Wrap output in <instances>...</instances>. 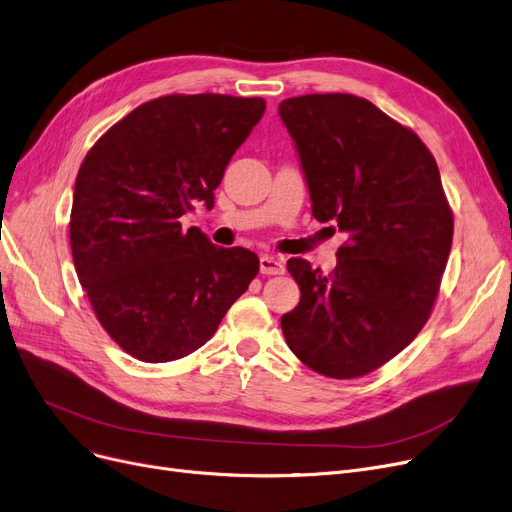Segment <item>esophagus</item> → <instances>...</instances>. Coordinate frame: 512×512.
<instances>
[{
    "mask_svg": "<svg viewBox=\"0 0 512 512\" xmlns=\"http://www.w3.org/2000/svg\"><path fill=\"white\" fill-rule=\"evenodd\" d=\"M259 270L261 274L265 276H278V274H284V261L278 259V257H270V255H263L259 259Z\"/></svg>",
    "mask_w": 512,
    "mask_h": 512,
    "instance_id": "34e87169",
    "label": "esophagus"
}]
</instances>
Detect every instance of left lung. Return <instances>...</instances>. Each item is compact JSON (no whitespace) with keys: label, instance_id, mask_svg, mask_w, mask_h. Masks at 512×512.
<instances>
[{"label":"left lung","instance_id":"obj_1","mask_svg":"<svg viewBox=\"0 0 512 512\" xmlns=\"http://www.w3.org/2000/svg\"><path fill=\"white\" fill-rule=\"evenodd\" d=\"M278 115L311 215L347 234L328 276L288 259L301 299L280 320L284 339L311 370L355 379L408 347L429 320L454 217L429 148L372 102L309 94L282 100Z\"/></svg>","mask_w":512,"mask_h":512}]
</instances>
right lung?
<instances>
[{
  "label": "right lung",
  "instance_id": "obj_1",
  "mask_svg": "<svg viewBox=\"0 0 512 512\" xmlns=\"http://www.w3.org/2000/svg\"><path fill=\"white\" fill-rule=\"evenodd\" d=\"M261 98L163 96L110 127L77 173L71 251L104 330L148 364L203 347L259 272L180 217L213 190L263 117Z\"/></svg>",
  "mask_w": 512,
  "mask_h": 512
}]
</instances>
